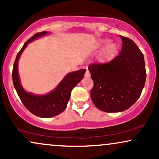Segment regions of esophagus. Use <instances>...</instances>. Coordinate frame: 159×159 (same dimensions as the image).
<instances>
[{"label":"esophagus","mask_w":159,"mask_h":159,"mask_svg":"<svg viewBox=\"0 0 159 159\" xmlns=\"http://www.w3.org/2000/svg\"><path fill=\"white\" fill-rule=\"evenodd\" d=\"M84 76L86 78H90V72H89L88 70H87L86 71V72H85V75H84Z\"/></svg>","instance_id":"1"}]
</instances>
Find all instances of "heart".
Returning <instances> with one entry per match:
<instances>
[{"label": "heart", "instance_id": "b5f03b06", "mask_svg": "<svg viewBox=\"0 0 159 159\" xmlns=\"http://www.w3.org/2000/svg\"><path fill=\"white\" fill-rule=\"evenodd\" d=\"M108 39H104L100 43L101 46L107 45L109 43ZM118 53V45L115 43H111L103 49L102 52L100 59L102 62H108L112 61L113 59L116 56Z\"/></svg>", "mask_w": 159, "mask_h": 159}]
</instances>
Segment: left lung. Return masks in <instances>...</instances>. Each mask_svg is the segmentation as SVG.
Returning <instances> with one entry per match:
<instances>
[{
    "instance_id": "8db88e82",
    "label": "left lung",
    "mask_w": 159,
    "mask_h": 159,
    "mask_svg": "<svg viewBox=\"0 0 159 159\" xmlns=\"http://www.w3.org/2000/svg\"><path fill=\"white\" fill-rule=\"evenodd\" d=\"M120 54L105 63H92L88 69L93 81L90 92L95 106L107 113L121 112L134 105L145 84L143 54L129 38L121 36Z\"/></svg>"
}]
</instances>
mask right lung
I'll use <instances>...</instances> for the list:
<instances>
[{
  "label": "right lung",
  "mask_w": 159,
  "mask_h": 159,
  "mask_svg": "<svg viewBox=\"0 0 159 159\" xmlns=\"http://www.w3.org/2000/svg\"><path fill=\"white\" fill-rule=\"evenodd\" d=\"M47 34L48 32L46 31L37 33L24 44L16 56L12 73L13 85L21 102L30 113L43 118H49L57 116L65 110L70 98L72 90L81 81L86 72V69H83L66 75L57 87L47 95L37 96L28 93L24 90L20 84L18 73V62L20 56L28 43Z\"/></svg>",
  "instance_id": "right-lung-1"
}]
</instances>
